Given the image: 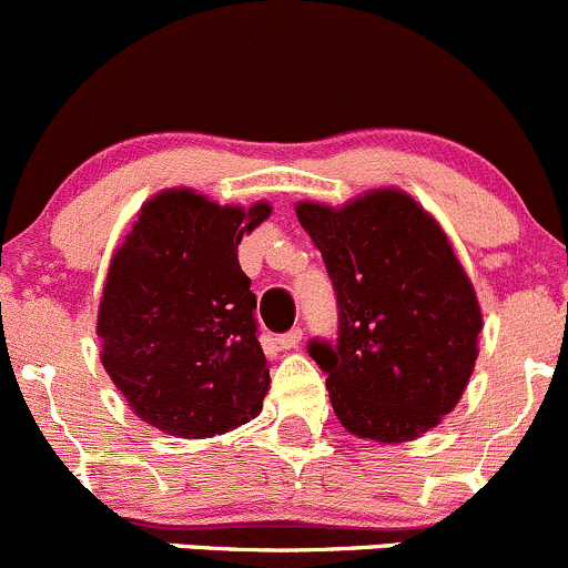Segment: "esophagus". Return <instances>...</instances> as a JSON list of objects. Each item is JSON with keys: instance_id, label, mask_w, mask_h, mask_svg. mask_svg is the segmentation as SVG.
Returning <instances> with one entry per match:
<instances>
[{"instance_id": "obj_1", "label": "esophagus", "mask_w": 568, "mask_h": 568, "mask_svg": "<svg viewBox=\"0 0 568 568\" xmlns=\"http://www.w3.org/2000/svg\"><path fill=\"white\" fill-rule=\"evenodd\" d=\"M274 343H277L280 348H283V351H291V348H296V345L302 343V329H300V326H294V329H291V332H285V334H277V339H274Z\"/></svg>"}]
</instances>
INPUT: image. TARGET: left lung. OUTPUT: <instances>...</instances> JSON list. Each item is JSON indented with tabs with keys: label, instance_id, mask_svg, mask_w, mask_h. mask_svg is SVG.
Returning <instances> with one entry per match:
<instances>
[{
	"label": "left lung",
	"instance_id": "8db88e82",
	"mask_svg": "<svg viewBox=\"0 0 568 568\" xmlns=\"http://www.w3.org/2000/svg\"><path fill=\"white\" fill-rule=\"evenodd\" d=\"M337 302V339H310L345 429L397 444L427 433L474 373L481 313L440 225L399 190L296 206Z\"/></svg>",
	"mask_w": 568,
	"mask_h": 568
}]
</instances>
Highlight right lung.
Wrapping results in <instances>:
<instances>
[{
    "mask_svg": "<svg viewBox=\"0 0 568 568\" xmlns=\"http://www.w3.org/2000/svg\"><path fill=\"white\" fill-rule=\"evenodd\" d=\"M268 212L169 190L143 204L113 255L98 315L103 367L152 427L209 438L261 410L268 362L236 247Z\"/></svg>",
    "mask_w": 568,
    "mask_h": 568,
    "instance_id": "right-lung-1",
    "label": "right lung"
}]
</instances>
